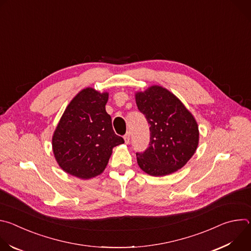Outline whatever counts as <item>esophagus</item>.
Listing matches in <instances>:
<instances>
[{
    "instance_id": "34e87169",
    "label": "esophagus",
    "mask_w": 251,
    "mask_h": 251,
    "mask_svg": "<svg viewBox=\"0 0 251 251\" xmlns=\"http://www.w3.org/2000/svg\"><path fill=\"white\" fill-rule=\"evenodd\" d=\"M130 132H127L125 135H124V140H125V143L126 144H129V142H130Z\"/></svg>"
}]
</instances>
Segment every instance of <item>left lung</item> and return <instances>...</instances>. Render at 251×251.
<instances>
[{"label": "left lung", "mask_w": 251, "mask_h": 251, "mask_svg": "<svg viewBox=\"0 0 251 251\" xmlns=\"http://www.w3.org/2000/svg\"><path fill=\"white\" fill-rule=\"evenodd\" d=\"M136 104L150 125L149 147L136 153L139 167L154 176L183 168L199 144L198 124L185 105L161 86L136 93Z\"/></svg>", "instance_id": "left-lung-1"}]
</instances>
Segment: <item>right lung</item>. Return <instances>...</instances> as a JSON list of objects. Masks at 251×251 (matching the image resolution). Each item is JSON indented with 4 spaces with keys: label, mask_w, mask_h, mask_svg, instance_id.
Returning <instances> with one entry per match:
<instances>
[{
    "label": "right lung",
    "mask_w": 251,
    "mask_h": 251,
    "mask_svg": "<svg viewBox=\"0 0 251 251\" xmlns=\"http://www.w3.org/2000/svg\"><path fill=\"white\" fill-rule=\"evenodd\" d=\"M107 100V92L85 88L66 107L52 137L54 157L66 173L84 180L100 175L112 149L124 143L105 110Z\"/></svg>",
    "instance_id": "add662e5"
}]
</instances>
